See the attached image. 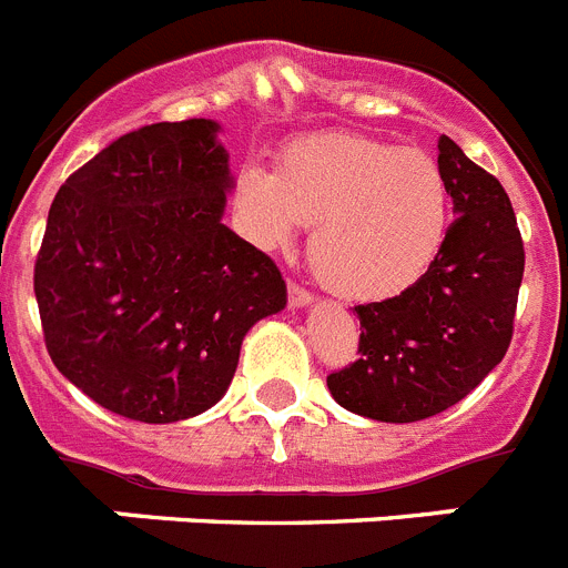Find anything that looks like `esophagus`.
<instances>
[{
  "label": "esophagus",
  "mask_w": 568,
  "mask_h": 568,
  "mask_svg": "<svg viewBox=\"0 0 568 568\" xmlns=\"http://www.w3.org/2000/svg\"><path fill=\"white\" fill-rule=\"evenodd\" d=\"M307 304H313V293L290 281V307H307Z\"/></svg>",
  "instance_id": "obj_1"
}]
</instances>
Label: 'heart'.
Returning a JSON list of instances; mask_svg holds the SVG:
<instances>
[{
  "label": "heart",
  "mask_w": 568,
  "mask_h": 568,
  "mask_svg": "<svg viewBox=\"0 0 568 568\" xmlns=\"http://www.w3.org/2000/svg\"><path fill=\"white\" fill-rule=\"evenodd\" d=\"M233 202L258 247H287L313 224L310 270L349 301L413 287L449 224V190L429 155L355 133L304 135L281 150L275 173L241 168Z\"/></svg>",
  "instance_id": "obj_1"
}]
</instances>
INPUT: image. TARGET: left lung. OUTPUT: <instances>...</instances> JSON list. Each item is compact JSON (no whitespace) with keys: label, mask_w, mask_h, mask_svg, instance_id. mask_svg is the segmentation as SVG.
<instances>
[{"label":"left lung","mask_w":568,"mask_h":568,"mask_svg":"<svg viewBox=\"0 0 568 568\" xmlns=\"http://www.w3.org/2000/svg\"><path fill=\"white\" fill-rule=\"evenodd\" d=\"M438 170L455 219L438 255L395 298L358 304V361L327 375L344 409L386 424L433 418L504 361L524 278V239L500 182L449 139Z\"/></svg>","instance_id":"8db88e82"}]
</instances>
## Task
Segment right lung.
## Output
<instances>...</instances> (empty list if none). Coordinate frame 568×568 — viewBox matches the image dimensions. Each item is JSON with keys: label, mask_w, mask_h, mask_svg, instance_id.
Returning a JSON list of instances; mask_svg holds the SVG:
<instances>
[{"label": "right lung", "mask_w": 568, "mask_h": 568, "mask_svg": "<svg viewBox=\"0 0 568 568\" xmlns=\"http://www.w3.org/2000/svg\"><path fill=\"white\" fill-rule=\"evenodd\" d=\"M213 119L119 135L50 204L33 270L59 373L142 424L222 400L255 321L287 284L270 255L222 224L233 187Z\"/></svg>", "instance_id": "obj_1"}]
</instances>
